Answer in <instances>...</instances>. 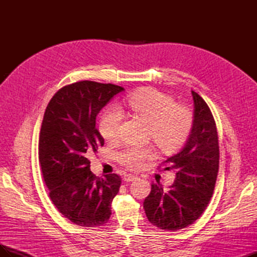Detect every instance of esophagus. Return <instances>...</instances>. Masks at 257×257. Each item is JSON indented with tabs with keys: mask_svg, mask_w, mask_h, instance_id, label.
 <instances>
[{
	"mask_svg": "<svg viewBox=\"0 0 257 257\" xmlns=\"http://www.w3.org/2000/svg\"><path fill=\"white\" fill-rule=\"evenodd\" d=\"M123 179H124V181L130 182V181H134L135 179H137V176L132 175V174H126V175H124Z\"/></svg>",
	"mask_w": 257,
	"mask_h": 257,
	"instance_id": "obj_1",
	"label": "esophagus"
}]
</instances>
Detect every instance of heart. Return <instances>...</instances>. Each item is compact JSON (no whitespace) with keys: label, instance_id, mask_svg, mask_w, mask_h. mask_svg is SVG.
<instances>
[{"label":"heart","instance_id":"b5f03b06","mask_svg":"<svg viewBox=\"0 0 257 257\" xmlns=\"http://www.w3.org/2000/svg\"><path fill=\"white\" fill-rule=\"evenodd\" d=\"M126 105L138 116L149 123V134L161 150L173 152L179 149L188 139L193 114L189 108L175 105L172 96L158 90L148 88L132 94ZM124 112L118 106L110 107L99 122V132L107 141H112L119 134ZM154 157L151 146L130 145L119 153V160L131 169L142 168L146 160Z\"/></svg>","mask_w":257,"mask_h":257}]
</instances>
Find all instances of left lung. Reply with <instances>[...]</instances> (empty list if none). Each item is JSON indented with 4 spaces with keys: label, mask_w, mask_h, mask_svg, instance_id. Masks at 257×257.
Instances as JSON below:
<instances>
[{
    "label": "left lung",
    "mask_w": 257,
    "mask_h": 257,
    "mask_svg": "<svg viewBox=\"0 0 257 257\" xmlns=\"http://www.w3.org/2000/svg\"><path fill=\"white\" fill-rule=\"evenodd\" d=\"M193 97V125L182 149L166 160L176 170L168 190L152 183L144 201L149 222L161 229L179 230L193 224L205 211L219 172V139L214 119L196 92ZM169 168V167H168Z\"/></svg>",
    "instance_id": "8db88e82"
}]
</instances>
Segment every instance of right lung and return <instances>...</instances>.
Returning a JSON list of instances; mask_svg holds the SVG:
<instances>
[{
  "label": "right lung",
  "mask_w": 257,
  "mask_h": 257,
  "mask_svg": "<svg viewBox=\"0 0 257 257\" xmlns=\"http://www.w3.org/2000/svg\"><path fill=\"white\" fill-rule=\"evenodd\" d=\"M124 89L111 83L79 81L60 89L46 108L38 159L49 196L59 211L83 227L108 222L121 178L91 172L88 157L104 146L96 115Z\"/></svg>",
  "instance_id": "obj_1"
}]
</instances>
